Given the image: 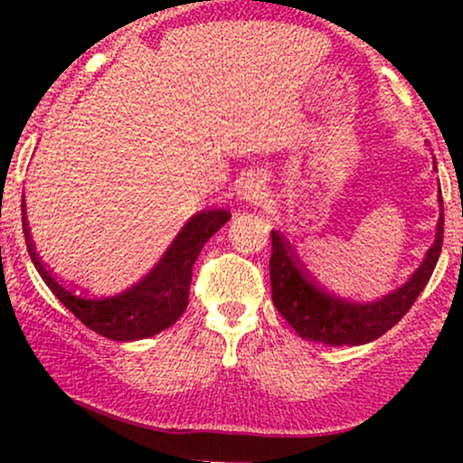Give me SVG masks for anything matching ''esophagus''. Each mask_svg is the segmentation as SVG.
I'll use <instances>...</instances> for the list:
<instances>
[{
	"label": "esophagus",
	"mask_w": 463,
	"mask_h": 463,
	"mask_svg": "<svg viewBox=\"0 0 463 463\" xmlns=\"http://www.w3.org/2000/svg\"><path fill=\"white\" fill-rule=\"evenodd\" d=\"M259 194H261V187L257 183H250L243 187V198L246 200H257Z\"/></svg>",
	"instance_id": "34e87169"
}]
</instances>
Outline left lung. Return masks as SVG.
<instances>
[{
    "label": "left lung",
    "mask_w": 463,
    "mask_h": 463,
    "mask_svg": "<svg viewBox=\"0 0 463 463\" xmlns=\"http://www.w3.org/2000/svg\"><path fill=\"white\" fill-rule=\"evenodd\" d=\"M435 165V158H433ZM438 167V165H435ZM439 220L435 241L424 254L420 268L409 276L405 285L379 300L357 302L324 289L300 265L289 243L280 232L272 231V257H269V280L272 300L280 316L291 324L302 339L328 346H361L379 339L411 309L420 291L431 279L435 263L442 252L444 204L439 194Z\"/></svg>",
    "instance_id": "obj_1"
}]
</instances>
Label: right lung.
Masks as SVG:
<instances>
[{"mask_svg": "<svg viewBox=\"0 0 463 463\" xmlns=\"http://www.w3.org/2000/svg\"><path fill=\"white\" fill-rule=\"evenodd\" d=\"M24 211V204H21ZM231 213L224 209L198 211L189 222L180 228V232L165 250L158 263L143 279L130 285L128 289L115 296H102V298H89L69 289L61 280L47 272L36 254L34 243L30 237L28 220L24 215V237L28 243V252L36 272L50 287L62 305L78 317L84 326H89L102 337L113 342H137V339L152 337V335L165 331L183 316L189 302L191 268L198 259L202 246L220 231Z\"/></svg>", "mask_w": 463, "mask_h": 463, "instance_id": "obj_1", "label": "right lung"}]
</instances>
